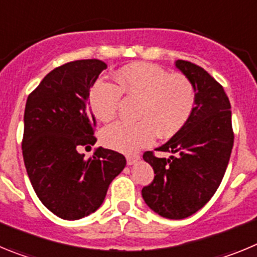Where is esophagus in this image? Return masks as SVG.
I'll use <instances>...</instances> for the list:
<instances>
[{
	"instance_id": "34e87169",
	"label": "esophagus",
	"mask_w": 257,
	"mask_h": 257,
	"mask_svg": "<svg viewBox=\"0 0 257 257\" xmlns=\"http://www.w3.org/2000/svg\"><path fill=\"white\" fill-rule=\"evenodd\" d=\"M140 157L138 154H131V156H127L126 157V161H127V165H134L135 162L139 161Z\"/></svg>"
}]
</instances>
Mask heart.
Segmentation results:
<instances>
[{
  "mask_svg": "<svg viewBox=\"0 0 257 257\" xmlns=\"http://www.w3.org/2000/svg\"><path fill=\"white\" fill-rule=\"evenodd\" d=\"M115 85L99 81L91 88L88 103L95 117L109 121L117 113L122 94L139 99L136 122L118 121L103 128L100 139L105 147L133 153L151 144L156 138H170L180 131L196 106V87L189 78L171 74L148 63H133L119 68Z\"/></svg>",
  "mask_w": 257,
  "mask_h": 257,
  "instance_id": "heart-1",
  "label": "heart"
}]
</instances>
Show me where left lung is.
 <instances>
[{"label":"left lung","instance_id":"obj_1","mask_svg":"<svg viewBox=\"0 0 257 257\" xmlns=\"http://www.w3.org/2000/svg\"><path fill=\"white\" fill-rule=\"evenodd\" d=\"M175 65L196 87V106L187 124L156 149L172 153L170 158L152 151L143 154L156 175L142 194L154 212L179 220L201 210L215 194L228 167L234 133L224 87L194 63L176 60Z\"/></svg>","mask_w":257,"mask_h":257}]
</instances>
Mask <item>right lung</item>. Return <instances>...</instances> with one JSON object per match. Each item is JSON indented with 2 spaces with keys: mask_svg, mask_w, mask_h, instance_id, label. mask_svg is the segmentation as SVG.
I'll list each match as a JSON object with an SVG mask.
<instances>
[{
  "mask_svg": "<svg viewBox=\"0 0 257 257\" xmlns=\"http://www.w3.org/2000/svg\"><path fill=\"white\" fill-rule=\"evenodd\" d=\"M104 69L97 59L69 61L51 70L27 99L22 140L27 174L40 201L64 220L95 212L126 166V158L110 149L97 148L88 160L79 153L96 143L87 100Z\"/></svg>",
  "mask_w": 257,
  "mask_h": 257,
  "instance_id": "obj_1",
  "label": "right lung"
}]
</instances>
